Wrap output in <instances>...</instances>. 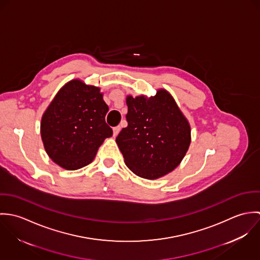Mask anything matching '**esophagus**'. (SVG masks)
I'll use <instances>...</instances> for the list:
<instances>
[{
  "instance_id": "obj_1",
  "label": "esophagus",
  "mask_w": 260,
  "mask_h": 260,
  "mask_svg": "<svg viewBox=\"0 0 260 260\" xmlns=\"http://www.w3.org/2000/svg\"><path fill=\"white\" fill-rule=\"evenodd\" d=\"M120 130H121V127H120V126L114 127V128H113V135H114V136H117L118 133L120 132Z\"/></svg>"
}]
</instances>
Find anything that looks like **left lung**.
Masks as SVG:
<instances>
[{"label": "left lung", "instance_id": "1", "mask_svg": "<svg viewBox=\"0 0 260 260\" xmlns=\"http://www.w3.org/2000/svg\"><path fill=\"white\" fill-rule=\"evenodd\" d=\"M128 126L116 143L125 164L137 176L157 179L173 171L191 142L190 125L173 97L164 89L150 98L127 96Z\"/></svg>", "mask_w": 260, "mask_h": 260}]
</instances>
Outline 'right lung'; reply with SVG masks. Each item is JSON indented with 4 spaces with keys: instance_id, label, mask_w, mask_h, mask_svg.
I'll use <instances>...</instances> for the list:
<instances>
[{
    "instance_id": "obj_1",
    "label": "right lung",
    "mask_w": 260,
    "mask_h": 260,
    "mask_svg": "<svg viewBox=\"0 0 260 260\" xmlns=\"http://www.w3.org/2000/svg\"><path fill=\"white\" fill-rule=\"evenodd\" d=\"M108 111L98 87L77 79L65 84L41 121V137L49 157L67 170L90 164L113 134L105 121Z\"/></svg>"
}]
</instances>
